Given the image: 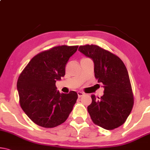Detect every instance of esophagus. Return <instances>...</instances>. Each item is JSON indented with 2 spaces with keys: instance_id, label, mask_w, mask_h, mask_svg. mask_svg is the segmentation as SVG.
I'll return each instance as SVG.
<instances>
[{
  "instance_id": "1",
  "label": "esophagus",
  "mask_w": 150,
  "mask_h": 150,
  "mask_svg": "<svg viewBox=\"0 0 150 150\" xmlns=\"http://www.w3.org/2000/svg\"><path fill=\"white\" fill-rule=\"evenodd\" d=\"M77 94H78V97H79V98H80V97H81V96H82L84 94V93H82V92H78Z\"/></svg>"
}]
</instances>
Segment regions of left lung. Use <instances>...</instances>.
<instances>
[{"label": "left lung", "mask_w": 150, "mask_h": 150, "mask_svg": "<svg viewBox=\"0 0 150 150\" xmlns=\"http://www.w3.org/2000/svg\"><path fill=\"white\" fill-rule=\"evenodd\" d=\"M94 62V76L103 83L104 94L98 99L92 95L87 109L94 123L107 130L123 125L133 106L129 76L123 61L99 46L81 45L78 48Z\"/></svg>", "instance_id": "left-lung-1"}]
</instances>
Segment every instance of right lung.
<instances>
[{
  "instance_id": "add662e5",
  "label": "right lung",
  "mask_w": 150,
  "mask_h": 150,
  "mask_svg": "<svg viewBox=\"0 0 150 150\" xmlns=\"http://www.w3.org/2000/svg\"><path fill=\"white\" fill-rule=\"evenodd\" d=\"M78 46H57L36 55L17 81L20 105L37 125L52 128L65 121L76 102L75 91L59 93L56 82L65 75V66Z\"/></svg>"
}]
</instances>
